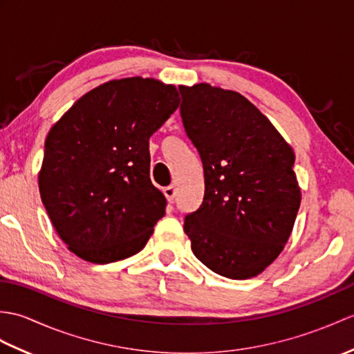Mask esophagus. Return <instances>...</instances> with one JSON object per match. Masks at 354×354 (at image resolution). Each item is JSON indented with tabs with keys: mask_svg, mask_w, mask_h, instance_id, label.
<instances>
[{
	"mask_svg": "<svg viewBox=\"0 0 354 354\" xmlns=\"http://www.w3.org/2000/svg\"><path fill=\"white\" fill-rule=\"evenodd\" d=\"M162 193H164V196L167 198V201H169V202H173V199H175V194H176L175 185H169V187H165V189L162 190Z\"/></svg>",
	"mask_w": 354,
	"mask_h": 354,
	"instance_id": "1",
	"label": "esophagus"
}]
</instances>
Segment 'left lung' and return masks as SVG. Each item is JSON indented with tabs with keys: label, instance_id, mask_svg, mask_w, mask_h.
<instances>
[{
	"label": "left lung",
	"instance_id": "left-lung-1",
	"mask_svg": "<svg viewBox=\"0 0 354 354\" xmlns=\"http://www.w3.org/2000/svg\"><path fill=\"white\" fill-rule=\"evenodd\" d=\"M179 91L184 129L205 179L204 201L184 219L192 251L222 277L259 275L295 223L301 202L295 153L242 94L208 84Z\"/></svg>",
	"mask_w": 354,
	"mask_h": 354
}]
</instances>
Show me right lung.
Instances as JSON below:
<instances>
[{
  "mask_svg": "<svg viewBox=\"0 0 354 354\" xmlns=\"http://www.w3.org/2000/svg\"><path fill=\"white\" fill-rule=\"evenodd\" d=\"M179 104L175 86L120 79L86 93L51 127L39 192L53 227L86 261L112 263L146 246L165 214L150 181L149 138Z\"/></svg>",
  "mask_w": 354,
  "mask_h": 354,
  "instance_id": "obj_1",
  "label": "right lung"
}]
</instances>
